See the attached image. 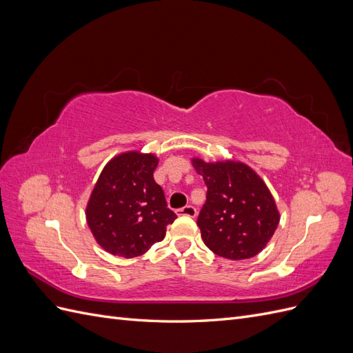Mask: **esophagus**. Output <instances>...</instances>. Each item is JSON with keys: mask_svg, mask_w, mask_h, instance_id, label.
<instances>
[{"mask_svg": "<svg viewBox=\"0 0 353 353\" xmlns=\"http://www.w3.org/2000/svg\"><path fill=\"white\" fill-rule=\"evenodd\" d=\"M178 216H188V218H196L197 210L194 206H184L176 210Z\"/></svg>", "mask_w": 353, "mask_h": 353, "instance_id": "obj_1", "label": "esophagus"}]
</instances>
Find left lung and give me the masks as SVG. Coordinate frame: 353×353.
Instances as JSON below:
<instances>
[{
  "label": "left lung",
  "instance_id": "1",
  "mask_svg": "<svg viewBox=\"0 0 353 353\" xmlns=\"http://www.w3.org/2000/svg\"><path fill=\"white\" fill-rule=\"evenodd\" d=\"M208 187L197 225L201 239L218 256L231 261L261 253L279 227L280 212L265 181L239 160L191 159Z\"/></svg>",
  "mask_w": 353,
  "mask_h": 353
}]
</instances>
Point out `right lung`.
Masks as SVG:
<instances>
[{"label": "right lung", "mask_w": 353, "mask_h": 353, "mask_svg": "<svg viewBox=\"0 0 353 353\" xmlns=\"http://www.w3.org/2000/svg\"><path fill=\"white\" fill-rule=\"evenodd\" d=\"M159 157L130 150L112 157L95 183L85 208L87 223L101 249L135 258L162 241L176 218L154 178Z\"/></svg>", "instance_id": "right-lung-1"}]
</instances>
